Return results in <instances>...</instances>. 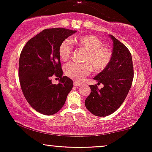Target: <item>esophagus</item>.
Instances as JSON below:
<instances>
[{"label": "esophagus", "instance_id": "34e87169", "mask_svg": "<svg viewBox=\"0 0 152 152\" xmlns=\"http://www.w3.org/2000/svg\"><path fill=\"white\" fill-rule=\"evenodd\" d=\"M73 84H74V86H81V85H82V84H81V83H79L78 82H76V81H75Z\"/></svg>", "mask_w": 152, "mask_h": 152}]
</instances>
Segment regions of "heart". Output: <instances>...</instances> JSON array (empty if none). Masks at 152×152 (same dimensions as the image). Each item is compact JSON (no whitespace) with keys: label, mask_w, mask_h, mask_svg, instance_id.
Listing matches in <instances>:
<instances>
[{"label":"heart","mask_w":152,"mask_h":152,"mask_svg":"<svg viewBox=\"0 0 152 152\" xmlns=\"http://www.w3.org/2000/svg\"><path fill=\"white\" fill-rule=\"evenodd\" d=\"M72 43L87 50L85 63L69 62L64 66V72L68 77L76 81H82L92 72L102 71L109 65L112 58L111 50L103 45V43L95 35L88 34L75 37ZM72 45L70 41L64 40L59 47V55L61 60L67 61L70 57Z\"/></svg>","instance_id":"obj_1"}]
</instances>
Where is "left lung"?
<instances>
[{
    "label": "left lung",
    "mask_w": 152,
    "mask_h": 152,
    "mask_svg": "<svg viewBox=\"0 0 152 152\" xmlns=\"http://www.w3.org/2000/svg\"><path fill=\"white\" fill-rule=\"evenodd\" d=\"M113 53L107 67L95 77L103 88L90 85L91 93L85 100L86 109L93 115L104 117L111 115L124 102L134 79L132 57L127 48L110 34Z\"/></svg>",
    "instance_id": "left-lung-1"
}]
</instances>
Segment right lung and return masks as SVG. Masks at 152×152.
Instances as JSON below:
<instances>
[{
	"label": "right lung",
	"mask_w": 152,
	"mask_h": 152,
	"mask_svg": "<svg viewBox=\"0 0 152 152\" xmlns=\"http://www.w3.org/2000/svg\"><path fill=\"white\" fill-rule=\"evenodd\" d=\"M75 32L66 28L45 29L26 43L20 55L18 76L23 93L29 104L43 115L57 113L72 88V80L63 76L59 47ZM53 76L60 78L59 84L51 83Z\"/></svg>",
	"instance_id": "obj_1"
}]
</instances>
